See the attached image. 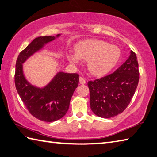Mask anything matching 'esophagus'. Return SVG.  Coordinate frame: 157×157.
Wrapping results in <instances>:
<instances>
[{
  "mask_svg": "<svg viewBox=\"0 0 157 157\" xmlns=\"http://www.w3.org/2000/svg\"><path fill=\"white\" fill-rule=\"evenodd\" d=\"M79 82H80V84H86V80H85V79L84 78L80 77V78H79Z\"/></svg>",
  "mask_w": 157,
  "mask_h": 157,
  "instance_id": "1",
  "label": "esophagus"
}]
</instances>
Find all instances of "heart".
Listing matches in <instances>:
<instances>
[{
    "instance_id": "b5f03b06",
    "label": "heart",
    "mask_w": 157,
    "mask_h": 157,
    "mask_svg": "<svg viewBox=\"0 0 157 157\" xmlns=\"http://www.w3.org/2000/svg\"><path fill=\"white\" fill-rule=\"evenodd\" d=\"M121 56L120 49L100 40H89L76 46V52L67 53L69 60L78 64L81 59L88 60V68L94 75L101 76L109 72L117 63Z\"/></svg>"
}]
</instances>
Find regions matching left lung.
<instances>
[{
  "label": "left lung",
  "instance_id": "obj_1",
  "mask_svg": "<svg viewBox=\"0 0 157 157\" xmlns=\"http://www.w3.org/2000/svg\"><path fill=\"white\" fill-rule=\"evenodd\" d=\"M139 79L137 58L131 51L129 58L115 72L88 82L91 110L103 118L124 112L135 93Z\"/></svg>",
  "mask_w": 157,
  "mask_h": 157
}]
</instances>
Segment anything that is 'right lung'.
<instances>
[{"instance_id":"add662e5","label":"right lung","mask_w":157,"mask_h":157,"mask_svg":"<svg viewBox=\"0 0 157 157\" xmlns=\"http://www.w3.org/2000/svg\"><path fill=\"white\" fill-rule=\"evenodd\" d=\"M54 39V36H40L34 39L18 55L14 75L17 92L28 111L34 117L47 122L57 121L66 115L71 97L78 86L79 74L59 72L49 84L39 88L31 85L25 79L22 64L42 49L44 44Z\"/></svg>"}]
</instances>
